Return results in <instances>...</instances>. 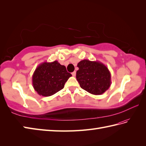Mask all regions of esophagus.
I'll return each mask as SVG.
<instances>
[{"instance_id": "obj_1", "label": "esophagus", "mask_w": 146, "mask_h": 146, "mask_svg": "<svg viewBox=\"0 0 146 146\" xmlns=\"http://www.w3.org/2000/svg\"><path fill=\"white\" fill-rule=\"evenodd\" d=\"M72 75L73 77H75L76 75V71H74V72L72 73Z\"/></svg>"}]
</instances>
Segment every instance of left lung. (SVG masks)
Instances as JSON below:
<instances>
[{
    "instance_id": "left-lung-1",
    "label": "left lung",
    "mask_w": 146,
    "mask_h": 146,
    "mask_svg": "<svg viewBox=\"0 0 146 146\" xmlns=\"http://www.w3.org/2000/svg\"><path fill=\"white\" fill-rule=\"evenodd\" d=\"M76 79L82 89L94 95H101L111 84L108 68L99 61L82 60L77 64Z\"/></svg>"
}]
</instances>
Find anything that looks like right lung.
I'll return each mask as SVG.
<instances>
[{
	"label": "right lung",
	"mask_w": 146,
	"mask_h": 146,
	"mask_svg": "<svg viewBox=\"0 0 146 146\" xmlns=\"http://www.w3.org/2000/svg\"><path fill=\"white\" fill-rule=\"evenodd\" d=\"M71 74L57 60L38 65L32 76V85L38 95L48 97L62 89Z\"/></svg>",
	"instance_id": "add662e5"
}]
</instances>
